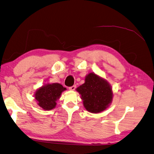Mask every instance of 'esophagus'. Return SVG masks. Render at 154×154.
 Wrapping results in <instances>:
<instances>
[{
	"label": "esophagus",
	"instance_id": "obj_1",
	"mask_svg": "<svg viewBox=\"0 0 154 154\" xmlns=\"http://www.w3.org/2000/svg\"><path fill=\"white\" fill-rule=\"evenodd\" d=\"M75 89H76V85H73L70 87H69V89L71 91H74Z\"/></svg>",
	"mask_w": 154,
	"mask_h": 154
}]
</instances>
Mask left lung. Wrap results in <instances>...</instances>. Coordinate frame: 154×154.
<instances>
[{"instance_id":"left-lung-1","label":"left lung","mask_w":154,"mask_h":154,"mask_svg":"<svg viewBox=\"0 0 154 154\" xmlns=\"http://www.w3.org/2000/svg\"><path fill=\"white\" fill-rule=\"evenodd\" d=\"M85 109L91 113L106 110L112 103L113 93L108 81L94 73L85 77V83L76 89Z\"/></svg>"}]
</instances>
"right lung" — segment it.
<instances>
[{
    "instance_id": "obj_1",
    "label": "right lung",
    "mask_w": 154,
    "mask_h": 154,
    "mask_svg": "<svg viewBox=\"0 0 154 154\" xmlns=\"http://www.w3.org/2000/svg\"><path fill=\"white\" fill-rule=\"evenodd\" d=\"M65 90L66 88L60 83H48L39 88L35 91L34 97L39 106L44 110H50L56 106L57 100Z\"/></svg>"
}]
</instances>
